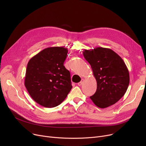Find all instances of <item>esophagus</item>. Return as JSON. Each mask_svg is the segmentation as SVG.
I'll use <instances>...</instances> for the list:
<instances>
[{"label": "esophagus", "mask_w": 146, "mask_h": 146, "mask_svg": "<svg viewBox=\"0 0 146 146\" xmlns=\"http://www.w3.org/2000/svg\"><path fill=\"white\" fill-rule=\"evenodd\" d=\"M83 82H84V80H83V79H82V80H81L80 82H79V83H78V85L79 86H81L82 85H83Z\"/></svg>", "instance_id": "34e87169"}]
</instances>
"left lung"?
<instances>
[{
    "mask_svg": "<svg viewBox=\"0 0 146 146\" xmlns=\"http://www.w3.org/2000/svg\"><path fill=\"white\" fill-rule=\"evenodd\" d=\"M83 54L97 83L91 100L100 108L117 102L125 94L129 83V72L123 60L113 50L103 47L84 50Z\"/></svg>",
    "mask_w": 146,
    "mask_h": 146,
    "instance_id": "obj_1",
    "label": "left lung"
}]
</instances>
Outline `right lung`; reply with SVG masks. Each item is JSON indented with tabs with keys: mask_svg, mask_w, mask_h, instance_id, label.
<instances>
[{
	"mask_svg": "<svg viewBox=\"0 0 146 146\" xmlns=\"http://www.w3.org/2000/svg\"><path fill=\"white\" fill-rule=\"evenodd\" d=\"M68 50L45 48L28 61L25 86L34 100L46 108L59 105L72 88L70 73L64 66Z\"/></svg>",
	"mask_w": 146,
	"mask_h": 146,
	"instance_id": "obj_1",
	"label": "right lung"
}]
</instances>
